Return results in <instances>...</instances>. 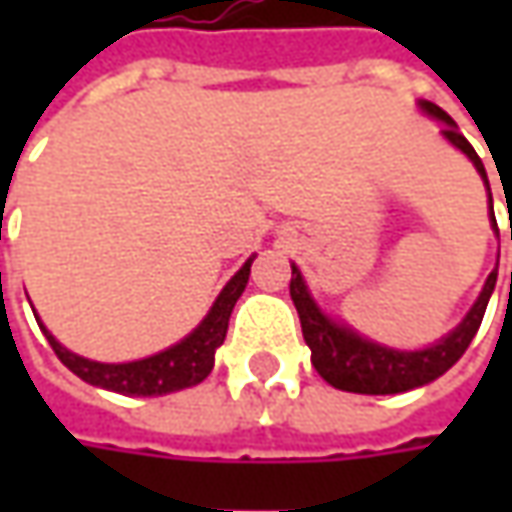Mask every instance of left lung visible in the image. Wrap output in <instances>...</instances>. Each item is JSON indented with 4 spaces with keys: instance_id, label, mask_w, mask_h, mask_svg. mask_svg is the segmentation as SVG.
<instances>
[{
    "instance_id": "left-lung-1",
    "label": "left lung",
    "mask_w": 512,
    "mask_h": 512,
    "mask_svg": "<svg viewBox=\"0 0 512 512\" xmlns=\"http://www.w3.org/2000/svg\"><path fill=\"white\" fill-rule=\"evenodd\" d=\"M419 108L424 113H430L433 119L444 122L442 136L476 165V170L482 173L484 185H487V193H490V182H487L482 159L473 150V145L459 133L456 122L433 102H419ZM490 210H493V196H490ZM490 222L496 227L493 213H490ZM496 233H499V227H496ZM496 276H499V265L487 276L476 305L470 307V313L464 316L462 325L450 330L436 344L424 347V350H393V347H384V344L364 339L347 325L327 319L325 313L319 310V305L313 302V296H310V290H307L305 279H302L296 265H293V276H290V299L299 310L302 336H305L307 347H310V362L316 367V373L327 384H333L336 390L364 393V396H387V393H404V390H413V387L433 382L462 359L467 344L473 342L476 330L482 325L490 293L496 287Z\"/></svg>"
}]
</instances>
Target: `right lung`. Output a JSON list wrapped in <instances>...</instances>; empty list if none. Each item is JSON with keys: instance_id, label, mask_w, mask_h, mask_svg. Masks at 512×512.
Masks as SVG:
<instances>
[{"instance_id": "1", "label": "right lung", "mask_w": 512, "mask_h": 512, "mask_svg": "<svg viewBox=\"0 0 512 512\" xmlns=\"http://www.w3.org/2000/svg\"><path fill=\"white\" fill-rule=\"evenodd\" d=\"M250 265H253V259H247L242 270L227 282L225 290L219 293V299L210 307V313L202 319V325L196 327L190 336H185L182 342L173 344L168 350L156 353V356L139 359V362H90L85 356H76V353H70L68 347H62L50 336L48 327L42 322H39V327L48 336L50 347L59 356V362L65 364L70 373H76L82 382L105 387V390L122 393V396H165V393H176V390H185V387L205 382L210 376L216 347L225 342L227 336L230 313L236 307V299L245 293Z\"/></svg>"}]
</instances>
